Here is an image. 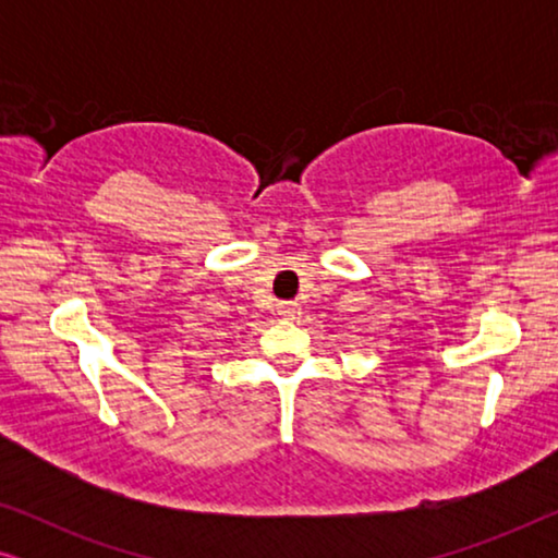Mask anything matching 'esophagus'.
<instances>
[{"label":"esophagus","instance_id":"1","mask_svg":"<svg viewBox=\"0 0 558 558\" xmlns=\"http://www.w3.org/2000/svg\"><path fill=\"white\" fill-rule=\"evenodd\" d=\"M277 310H279V315H284V317L300 315V304H296V302H279Z\"/></svg>","mask_w":558,"mask_h":558}]
</instances>
